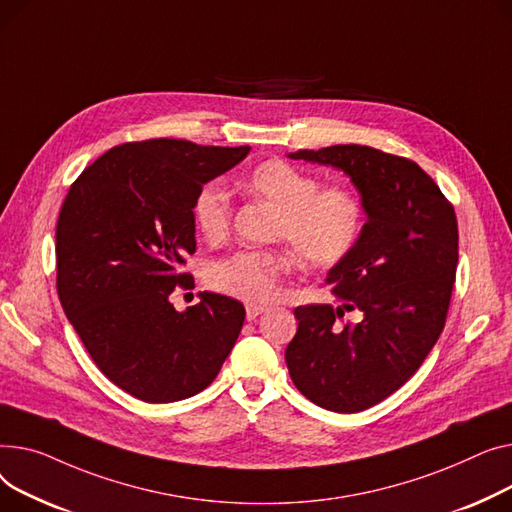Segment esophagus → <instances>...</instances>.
Masks as SVG:
<instances>
[{"instance_id":"1","label":"esophagus","mask_w":512,"mask_h":512,"mask_svg":"<svg viewBox=\"0 0 512 512\" xmlns=\"http://www.w3.org/2000/svg\"><path fill=\"white\" fill-rule=\"evenodd\" d=\"M264 310L266 308H262V306H248L246 308V316H248V320H256Z\"/></svg>"}]
</instances>
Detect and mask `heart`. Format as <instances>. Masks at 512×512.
<instances>
[{
	"label": "heart",
	"instance_id": "1",
	"mask_svg": "<svg viewBox=\"0 0 512 512\" xmlns=\"http://www.w3.org/2000/svg\"><path fill=\"white\" fill-rule=\"evenodd\" d=\"M246 188L281 210L275 237L291 244L299 262L310 268L343 262L362 237L364 200L347 186L322 188L312 173L287 161H268L246 177ZM192 219L208 242H221L233 219L229 192L217 182L202 186L192 202ZM289 264V254L281 250H239L210 266L208 283L250 306H264L279 295Z\"/></svg>",
	"mask_w": 512,
	"mask_h": 512
}]
</instances>
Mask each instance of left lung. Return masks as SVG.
<instances>
[{"label":"left lung","instance_id":"8db88e82","mask_svg":"<svg viewBox=\"0 0 512 512\" xmlns=\"http://www.w3.org/2000/svg\"><path fill=\"white\" fill-rule=\"evenodd\" d=\"M289 157L345 171L368 215L357 246L326 279L341 306H297L285 351L299 393L328 411L357 413L393 395L436 345L457 277V215L411 159L359 144ZM353 309L363 320L343 323Z\"/></svg>","mask_w":512,"mask_h":512}]
</instances>
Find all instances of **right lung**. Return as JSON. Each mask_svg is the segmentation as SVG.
<instances>
[{
  "label": "right lung",
  "instance_id": "right-lung-1",
  "mask_svg": "<svg viewBox=\"0 0 512 512\" xmlns=\"http://www.w3.org/2000/svg\"><path fill=\"white\" fill-rule=\"evenodd\" d=\"M250 146L153 138L113 146L88 165L59 210L57 295L99 370L146 403L188 399L213 382L242 333L237 299L194 289L196 192L235 167Z\"/></svg>",
  "mask_w": 512,
  "mask_h": 512
}]
</instances>
